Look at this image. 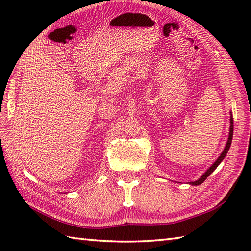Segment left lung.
I'll use <instances>...</instances> for the list:
<instances>
[{
    "label": "left lung",
    "mask_w": 251,
    "mask_h": 251,
    "mask_svg": "<svg viewBox=\"0 0 251 251\" xmlns=\"http://www.w3.org/2000/svg\"><path fill=\"white\" fill-rule=\"evenodd\" d=\"M232 138H233V117L231 116V126H230V134H228V139H227V142H226V148H225V150H223V152L221 153V155L218 157V159L217 161L214 163V165H212V166L207 170V172L201 176V177L199 179V180H196V181H193V182H190L192 185H199V184H201V183H202L204 182V181L207 179V177L208 176H209L212 172H214V170L218 167V165H219L221 162H222V159L226 157V153H227V151H228V149H230V147H231V142H232Z\"/></svg>",
    "instance_id": "obj_1"
}]
</instances>
